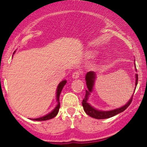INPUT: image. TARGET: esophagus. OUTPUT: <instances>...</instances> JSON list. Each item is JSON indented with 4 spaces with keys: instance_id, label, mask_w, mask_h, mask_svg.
I'll return each mask as SVG.
<instances>
[{
    "instance_id": "34e87169",
    "label": "esophagus",
    "mask_w": 147,
    "mask_h": 147,
    "mask_svg": "<svg viewBox=\"0 0 147 147\" xmlns=\"http://www.w3.org/2000/svg\"><path fill=\"white\" fill-rule=\"evenodd\" d=\"M82 74V72L81 71V70H75V72L72 73V77H73L74 79H77V78H79V76Z\"/></svg>"
}]
</instances>
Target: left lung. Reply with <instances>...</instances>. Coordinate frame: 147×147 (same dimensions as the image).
I'll list each match as a JSON object with an SVG mask.
<instances>
[{
	"mask_svg": "<svg viewBox=\"0 0 147 147\" xmlns=\"http://www.w3.org/2000/svg\"><path fill=\"white\" fill-rule=\"evenodd\" d=\"M136 85L138 84V75H136ZM95 79V74L94 73V72L90 71L88 72L86 75V84L88 90H86V95L84 97V98L82 101V106L84 107V110L85 111V112L86 113V114L88 115L90 117L95 118V119H106V118H109L111 117H113V116L116 115L119 113H122L124 110H126L129 106L131 104V102H132L133 99V95L131 97V98L129 101V102L124 105L122 107L119 108V109H115V110H112L110 111H100L98 110H96L95 109H94L93 107H92L87 102L88 98V95H90V92L92 91V86L94 85V81Z\"/></svg>",
	"mask_w": 147,
	"mask_h": 147,
	"instance_id": "8db88e82",
	"label": "left lung"
}]
</instances>
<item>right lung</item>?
Returning a JSON list of instances; mask_svg holds the SVG:
<instances>
[{
	"label": "right lung",
	"instance_id": "add662e5",
	"mask_svg": "<svg viewBox=\"0 0 147 147\" xmlns=\"http://www.w3.org/2000/svg\"><path fill=\"white\" fill-rule=\"evenodd\" d=\"M66 84V81L63 80L62 81L61 83L59 84L58 88H57V102H58V104L56 106L55 109L52 111L50 113H49L47 115L44 116V117H42L40 118H36V119H34V120H36V121H45V120H48V119H50L52 118L55 117V116L57 115V113H58L59 110V107H60V102H59V96H60V93L61 92L62 89L65 84Z\"/></svg>",
	"mask_w": 147,
	"mask_h": 147
}]
</instances>
